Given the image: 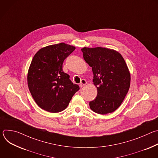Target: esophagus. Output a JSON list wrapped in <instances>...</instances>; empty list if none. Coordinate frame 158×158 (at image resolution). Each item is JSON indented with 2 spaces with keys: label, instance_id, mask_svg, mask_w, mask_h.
<instances>
[{
  "label": "esophagus",
  "instance_id": "1",
  "mask_svg": "<svg viewBox=\"0 0 158 158\" xmlns=\"http://www.w3.org/2000/svg\"><path fill=\"white\" fill-rule=\"evenodd\" d=\"M86 84H87L86 81H85V79H82V80L81 81V82L79 83V85H80V87H83V86H84Z\"/></svg>",
  "mask_w": 158,
  "mask_h": 158
}]
</instances>
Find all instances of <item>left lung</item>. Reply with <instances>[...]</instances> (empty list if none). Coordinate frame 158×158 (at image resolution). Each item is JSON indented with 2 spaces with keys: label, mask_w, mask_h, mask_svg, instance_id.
Here are the masks:
<instances>
[{
  "label": "left lung",
  "mask_w": 158,
  "mask_h": 158,
  "mask_svg": "<svg viewBox=\"0 0 158 158\" xmlns=\"http://www.w3.org/2000/svg\"><path fill=\"white\" fill-rule=\"evenodd\" d=\"M81 51L85 61L92 67L98 89L97 97L89 102L90 107L100 114L114 112L130 86V73L124 59L118 52L103 48H84Z\"/></svg>",
  "instance_id": "left-lung-1"
}]
</instances>
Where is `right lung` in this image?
I'll return each mask as SVG.
<instances>
[{
	"instance_id": "add662e5",
	"label": "right lung",
	"mask_w": 158,
	"mask_h": 158,
	"mask_svg": "<svg viewBox=\"0 0 158 158\" xmlns=\"http://www.w3.org/2000/svg\"><path fill=\"white\" fill-rule=\"evenodd\" d=\"M75 48L59 43L40 49L34 56L27 76L29 91L44 110L59 112L68 106L79 86L62 71L64 60Z\"/></svg>"
}]
</instances>
